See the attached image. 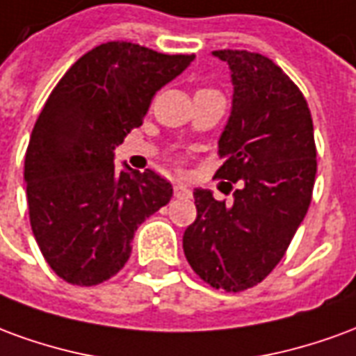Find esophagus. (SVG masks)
Returning <instances> with one entry per match:
<instances>
[{
  "instance_id": "esophagus-1",
  "label": "esophagus",
  "mask_w": 356,
  "mask_h": 356,
  "mask_svg": "<svg viewBox=\"0 0 356 356\" xmlns=\"http://www.w3.org/2000/svg\"><path fill=\"white\" fill-rule=\"evenodd\" d=\"M173 194H175V198H191L193 191L186 185H175L173 186Z\"/></svg>"
}]
</instances>
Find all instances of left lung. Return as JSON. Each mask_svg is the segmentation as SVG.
<instances>
[{
  "label": "left lung",
  "instance_id": "obj_1",
  "mask_svg": "<svg viewBox=\"0 0 356 356\" xmlns=\"http://www.w3.org/2000/svg\"><path fill=\"white\" fill-rule=\"evenodd\" d=\"M231 68L232 110L219 139L216 177L240 183L232 204L196 188V221L183 250L211 288L244 291L280 263L313 198L316 147L311 110L299 88L259 53L221 49Z\"/></svg>",
  "mask_w": 356,
  "mask_h": 356
}]
</instances>
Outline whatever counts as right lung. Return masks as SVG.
<instances>
[{"label":"right lung","instance_id":"right-lung-1","mask_svg":"<svg viewBox=\"0 0 356 356\" xmlns=\"http://www.w3.org/2000/svg\"><path fill=\"white\" fill-rule=\"evenodd\" d=\"M193 60L106 42L51 91L30 135L24 181L35 242L68 284L112 278L131 255L137 227L171 200L173 186L156 171H116L114 148L143 124L156 91Z\"/></svg>","mask_w":356,"mask_h":356}]
</instances>
